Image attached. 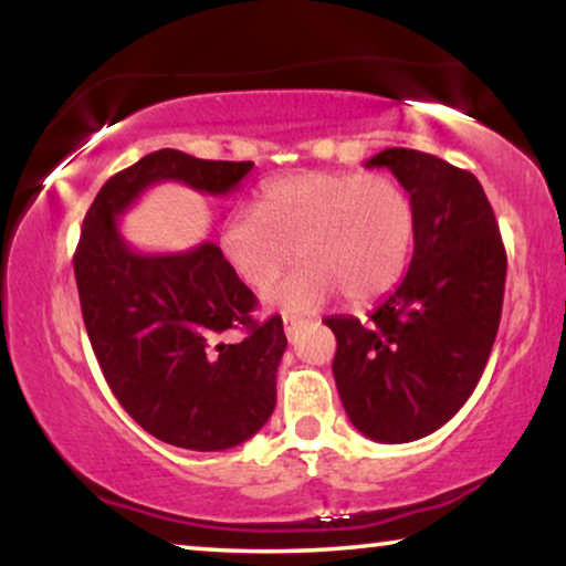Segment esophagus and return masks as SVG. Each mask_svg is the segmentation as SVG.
Returning <instances> with one entry per match:
<instances>
[{
  "instance_id": "obj_1",
  "label": "esophagus",
  "mask_w": 566,
  "mask_h": 566,
  "mask_svg": "<svg viewBox=\"0 0 566 566\" xmlns=\"http://www.w3.org/2000/svg\"><path fill=\"white\" fill-rule=\"evenodd\" d=\"M298 324H301L298 316H291V314H285V316H283V329H285V335H289V339H291L293 335H296Z\"/></svg>"
}]
</instances>
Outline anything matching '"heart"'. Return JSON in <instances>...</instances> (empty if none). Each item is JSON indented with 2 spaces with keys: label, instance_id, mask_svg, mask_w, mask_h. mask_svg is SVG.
I'll return each mask as SVG.
<instances>
[{
  "label": "heart",
  "instance_id": "1",
  "mask_svg": "<svg viewBox=\"0 0 566 566\" xmlns=\"http://www.w3.org/2000/svg\"><path fill=\"white\" fill-rule=\"evenodd\" d=\"M415 206L389 175L301 172L262 185L258 211L231 213L221 227L229 268L254 293L285 308H314L339 291L347 301L384 296L405 275Z\"/></svg>",
  "mask_w": 566,
  "mask_h": 566
}]
</instances>
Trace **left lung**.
Segmentation results:
<instances>
[{
  "mask_svg": "<svg viewBox=\"0 0 566 566\" xmlns=\"http://www.w3.org/2000/svg\"><path fill=\"white\" fill-rule=\"evenodd\" d=\"M415 206V254L370 322L329 316L332 374L350 422L378 443L446 424L476 389L497 337L507 254L484 188L467 169L415 149H384Z\"/></svg>",
  "mask_w": 566,
  "mask_h": 566,
  "instance_id": "left-lung-1",
  "label": "left lung"
}]
</instances>
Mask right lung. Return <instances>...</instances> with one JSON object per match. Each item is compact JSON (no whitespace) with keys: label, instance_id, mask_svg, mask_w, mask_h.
I'll return each instance as SVG.
<instances>
[{"label":"right lung","instance_id":"add662e5","mask_svg":"<svg viewBox=\"0 0 566 566\" xmlns=\"http://www.w3.org/2000/svg\"><path fill=\"white\" fill-rule=\"evenodd\" d=\"M252 167L177 149L146 154L99 188L74 252L84 327L107 386L146 432L190 451L234 448L273 415L283 319H254L258 298L213 242L138 254L115 219L157 182L227 196ZM231 328L243 337L227 340Z\"/></svg>","mask_w":566,"mask_h":566}]
</instances>
